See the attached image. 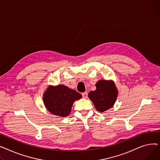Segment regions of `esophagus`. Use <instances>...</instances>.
<instances>
[{
  "label": "esophagus",
  "instance_id": "esophagus-1",
  "mask_svg": "<svg viewBox=\"0 0 160 160\" xmlns=\"http://www.w3.org/2000/svg\"><path fill=\"white\" fill-rule=\"evenodd\" d=\"M82 95L83 98H86L88 97V93H87V92H84V93H82Z\"/></svg>",
  "mask_w": 160,
  "mask_h": 160
}]
</instances>
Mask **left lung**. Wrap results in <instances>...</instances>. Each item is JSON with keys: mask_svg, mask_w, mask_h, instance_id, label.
Returning a JSON list of instances; mask_svg holds the SVG:
<instances>
[{"mask_svg": "<svg viewBox=\"0 0 160 160\" xmlns=\"http://www.w3.org/2000/svg\"><path fill=\"white\" fill-rule=\"evenodd\" d=\"M96 90L90 91L88 97L93 102L96 110L104 112L114 105L118 95L115 83L112 80H98L95 84Z\"/></svg>", "mask_w": 160, "mask_h": 160, "instance_id": "obj_1", "label": "left lung"}]
</instances>
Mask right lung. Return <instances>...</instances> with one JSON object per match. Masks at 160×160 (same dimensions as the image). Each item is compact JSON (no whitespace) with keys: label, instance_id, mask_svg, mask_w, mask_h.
Here are the masks:
<instances>
[{"label":"right lung","instance_id":"1","mask_svg":"<svg viewBox=\"0 0 160 160\" xmlns=\"http://www.w3.org/2000/svg\"><path fill=\"white\" fill-rule=\"evenodd\" d=\"M81 98L82 95L77 91L64 85L48 86L43 97L47 110L53 115L63 117L69 115L74 102Z\"/></svg>","mask_w":160,"mask_h":160}]
</instances>
